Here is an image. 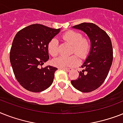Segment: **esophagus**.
<instances>
[{"instance_id": "esophagus-1", "label": "esophagus", "mask_w": 123, "mask_h": 123, "mask_svg": "<svg viewBox=\"0 0 123 123\" xmlns=\"http://www.w3.org/2000/svg\"><path fill=\"white\" fill-rule=\"evenodd\" d=\"M61 69H62V70L66 71H68V72H69L72 70L71 69H69V68H61Z\"/></svg>"}]
</instances>
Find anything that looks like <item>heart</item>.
I'll return each mask as SVG.
<instances>
[{"label":"heart","instance_id":"obj_1","mask_svg":"<svg viewBox=\"0 0 123 123\" xmlns=\"http://www.w3.org/2000/svg\"><path fill=\"white\" fill-rule=\"evenodd\" d=\"M62 38L67 42L73 45L71 54H75L80 59L87 56L90 50V42L87 38L83 37L82 34L76 31H69L62 35ZM48 50L50 54L55 56L59 53V41L54 38L48 44ZM53 64L58 68H72L78 63V59L76 55L70 57L59 56L53 59Z\"/></svg>","mask_w":123,"mask_h":123}]
</instances>
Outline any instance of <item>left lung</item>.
Masks as SVG:
<instances>
[{
  "label": "left lung",
  "mask_w": 123,
  "mask_h": 123,
  "mask_svg": "<svg viewBox=\"0 0 123 123\" xmlns=\"http://www.w3.org/2000/svg\"><path fill=\"white\" fill-rule=\"evenodd\" d=\"M83 31L90 40L89 55L79 72L78 78L71 80V84L82 92H90L97 89L108 75L113 59V50L110 37L97 25L83 23L73 26Z\"/></svg>",
  "instance_id": "1"
}]
</instances>
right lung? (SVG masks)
Listing matches in <instances>:
<instances>
[{
	"mask_svg": "<svg viewBox=\"0 0 123 123\" xmlns=\"http://www.w3.org/2000/svg\"><path fill=\"white\" fill-rule=\"evenodd\" d=\"M40 24L25 27L17 33L10 52V62L15 77L26 90L40 92L53 83L57 68H40L49 59L48 44L60 31Z\"/></svg>",
	"mask_w": 123,
	"mask_h": 123,
	"instance_id": "right-lung-1",
	"label": "right lung"
}]
</instances>
